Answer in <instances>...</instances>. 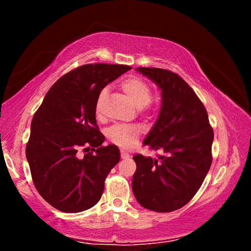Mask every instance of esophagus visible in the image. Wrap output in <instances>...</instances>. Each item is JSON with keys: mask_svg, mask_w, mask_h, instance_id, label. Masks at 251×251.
Segmentation results:
<instances>
[{"mask_svg": "<svg viewBox=\"0 0 251 251\" xmlns=\"http://www.w3.org/2000/svg\"><path fill=\"white\" fill-rule=\"evenodd\" d=\"M121 157L123 159H127V158H129V154H128V152L124 151H121Z\"/></svg>", "mask_w": 251, "mask_h": 251, "instance_id": "34e87169", "label": "esophagus"}]
</instances>
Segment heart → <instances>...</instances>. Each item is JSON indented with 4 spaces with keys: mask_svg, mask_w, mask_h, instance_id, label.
Returning a JSON list of instances; mask_svg holds the SVG:
<instances>
[{
    "mask_svg": "<svg viewBox=\"0 0 251 251\" xmlns=\"http://www.w3.org/2000/svg\"><path fill=\"white\" fill-rule=\"evenodd\" d=\"M121 88L128 96L135 107L139 109V112L146 115L151 113V100L152 92L145 80L133 76L125 79L122 83ZM106 99H107V88H103L97 95L95 101V114L99 118H103L105 115ZM141 134L142 129L138 126L116 124L110 127L107 135L110 141L116 145L123 148H130L138 142Z\"/></svg>",
    "mask_w": 251,
    "mask_h": 251,
    "instance_id": "obj_1",
    "label": "heart"
}]
</instances>
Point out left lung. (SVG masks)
Instances as JSON below:
<instances>
[{
	"label": "left lung",
	"instance_id": "1",
	"mask_svg": "<svg viewBox=\"0 0 251 251\" xmlns=\"http://www.w3.org/2000/svg\"><path fill=\"white\" fill-rule=\"evenodd\" d=\"M161 90L159 116L143 145L160 151L156 158L134 155L131 187L146 209L171 212L192 201L209 171L214 130L193 88L174 72L136 69Z\"/></svg>",
	"mask_w": 251,
	"mask_h": 251
}]
</instances>
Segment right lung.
Returning a JSON list of instances; mask_svg holds the SVG:
<instances>
[{
  "label": "right lung",
  "mask_w": 251,
  "mask_h": 251,
  "mask_svg": "<svg viewBox=\"0 0 251 251\" xmlns=\"http://www.w3.org/2000/svg\"><path fill=\"white\" fill-rule=\"evenodd\" d=\"M130 69L103 63L74 69L50 88L34 114L25 152L34 186L56 209L84 211L103 195L121 155L116 145L101 146L95 101L106 85Z\"/></svg>",
  "instance_id": "obj_1"
}]
</instances>
